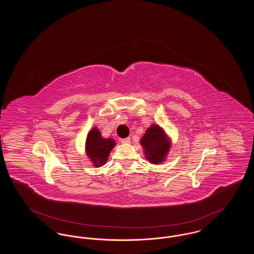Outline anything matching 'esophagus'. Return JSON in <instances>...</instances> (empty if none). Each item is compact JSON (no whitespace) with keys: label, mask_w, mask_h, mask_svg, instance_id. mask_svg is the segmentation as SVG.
Listing matches in <instances>:
<instances>
[{"label":"esophagus","mask_w":254,"mask_h":254,"mask_svg":"<svg viewBox=\"0 0 254 254\" xmlns=\"http://www.w3.org/2000/svg\"><path fill=\"white\" fill-rule=\"evenodd\" d=\"M120 141H121L122 144H129L130 143V139L129 138H124V139H121Z\"/></svg>","instance_id":"esophagus-1"}]
</instances>
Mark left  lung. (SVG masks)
Segmentation results:
<instances>
[{"label": "left lung", "instance_id": "obj_1", "mask_svg": "<svg viewBox=\"0 0 254 254\" xmlns=\"http://www.w3.org/2000/svg\"><path fill=\"white\" fill-rule=\"evenodd\" d=\"M140 144L145 149L146 160L151 164L158 165L163 163L167 157L171 141L161 127L153 124L145 130Z\"/></svg>", "mask_w": 254, "mask_h": 254}]
</instances>
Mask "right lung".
I'll use <instances>...</instances> for the list:
<instances>
[{"mask_svg": "<svg viewBox=\"0 0 254 254\" xmlns=\"http://www.w3.org/2000/svg\"><path fill=\"white\" fill-rule=\"evenodd\" d=\"M116 143L111 138H103L99 129L93 127L86 137L85 141V153L92 162L95 168L104 166L109 156L110 151L115 146Z\"/></svg>", "mask_w": 254, "mask_h": 254, "instance_id": "right-lung-1", "label": "right lung"}]
</instances>
